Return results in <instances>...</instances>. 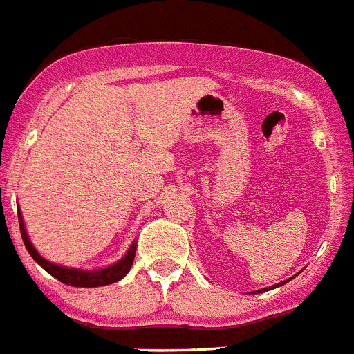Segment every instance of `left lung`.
<instances>
[{"label":"left lung","instance_id":"8db88e82","mask_svg":"<svg viewBox=\"0 0 354 354\" xmlns=\"http://www.w3.org/2000/svg\"><path fill=\"white\" fill-rule=\"evenodd\" d=\"M296 277V275H294ZM292 277V279H294ZM292 279H289V280H292ZM289 280H283V282H280V283H277V286H272V287H266V289H261V290H256V292L254 294H259V292H264V290H272V289H277V287H280V286H286L287 282H289Z\"/></svg>","mask_w":354,"mask_h":354}]
</instances>
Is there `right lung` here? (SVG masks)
Instances as JSON below:
<instances>
[{"instance_id": "1", "label": "right lung", "mask_w": 354, "mask_h": 354, "mask_svg": "<svg viewBox=\"0 0 354 354\" xmlns=\"http://www.w3.org/2000/svg\"><path fill=\"white\" fill-rule=\"evenodd\" d=\"M19 223H20V233H22L24 245H26L27 252L32 256V259L39 264L44 272H48L51 277L60 280V282L65 283V286H72V287L109 286V283L119 282V280L124 279L133 266V259H135V254H136V240H133L129 249L126 250V254L118 261V263L111 264V266H107V268L79 270V268H68V266H62V264L51 263V261L44 259V257L37 252L36 247L32 245V242H30L29 235H27L26 225H24V218L22 214H20V209H19Z\"/></svg>"}]
</instances>
